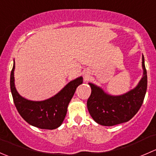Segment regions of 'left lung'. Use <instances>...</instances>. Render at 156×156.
I'll return each mask as SVG.
<instances>
[{
  "label": "left lung",
  "mask_w": 156,
  "mask_h": 156,
  "mask_svg": "<svg viewBox=\"0 0 156 156\" xmlns=\"http://www.w3.org/2000/svg\"><path fill=\"white\" fill-rule=\"evenodd\" d=\"M142 59L144 77L134 89L124 95H108L100 87L90 83L91 94L87 106L90 115L97 123L104 126L119 125L128 122L139 111L147 89V75L144 56Z\"/></svg>",
  "instance_id": "1"
}]
</instances>
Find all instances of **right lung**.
<instances>
[{"mask_svg": "<svg viewBox=\"0 0 156 156\" xmlns=\"http://www.w3.org/2000/svg\"><path fill=\"white\" fill-rule=\"evenodd\" d=\"M13 64L10 74V90L14 104L23 119L31 125L41 129L57 128L63 122L67 107L77 87L82 84V78L70 81L56 95L44 101H30L22 97L14 85Z\"/></svg>", "mask_w": 156, "mask_h": 156, "instance_id": "right-lung-1", "label": "right lung"}]
</instances>
